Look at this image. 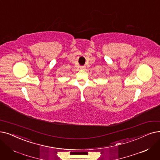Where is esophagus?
Masks as SVG:
<instances>
[{"instance_id":"34e87169","label":"esophagus","mask_w":160,"mask_h":160,"mask_svg":"<svg viewBox=\"0 0 160 160\" xmlns=\"http://www.w3.org/2000/svg\"><path fill=\"white\" fill-rule=\"evenodd\" d=\"M80 68L81 69V70H85L86 67H85V66H80Z\"/></svg>"}]
</instances>
